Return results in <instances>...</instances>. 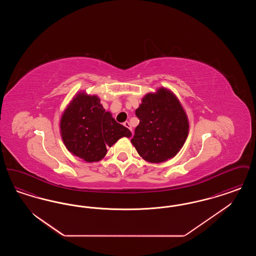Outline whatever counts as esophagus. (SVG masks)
Here are the masks:
<instances>
[{
    "instance_id": "34e87169",
    "label": "esophagus",
    "mask_w": 256,
    "mask_h": 256,
    "mask_svg": "<svg viewBox=\"0 0 256 256\" xmlns=\"http://www.w3.org/2000/svg\"><path fill=\"white\" fill-rule=\"evenodd\" d=\"M124 126L126 128H128L130 132H132V126H130V122L126 121V122H124Z\"/></svg>"
}]
</instances>
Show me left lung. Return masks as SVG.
I'll list each match as a JSON object with an SVG mask.
<instances>
[{"instance_id":"1","label":"left lung","mask_w":256,"mask_h":256,"mask_svg":"<svg viewBox=\"0 0 256 256\" xmlns=\"http://www.w3.org/2000/svg\"><path fill=\"white\" fill-rule=\"evenodd\" d=\"M139 124L135 128L132 143L139 156L152 163L174 158L188 136L187 116L176 97L160 88L148 94L135 110Z\"/></svg>"}]
</instances>
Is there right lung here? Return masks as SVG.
Listing matches in <instances>:
<instances>
[{
  "label": "right lung",
  "instance_id": "add662e5",
  "mask_svg": "<svg viewBox=\"0 0 256 256\" xmlns=\"http://www.w3.org/2000/svg\"><path fill=\"white\" fill-rule=\"evenodd\" d=\"M62 140L74 156L96 162L102 158L108 146L130 130L112 118L100 104L97 96L80 93L64 111L60 121Z\"/></svg>",
  "mask_w": 256,
  "mask_h": 256
}]
</instances>
